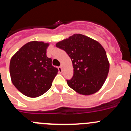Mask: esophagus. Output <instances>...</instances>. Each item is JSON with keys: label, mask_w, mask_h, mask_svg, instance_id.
Wrapping results in <instances>:
<instances>
[{"label": "esophagus", "mask_w": 131, "mask_h": 131, "mask_svg": "<svg viewBox=\"0 0 131 131\" xmlns=\"http://www.w3.org/2000/svg\"><path fill=\"white\" fill-rule=\"evenodd\" d=\"M58 71H59V73H61L62 72V67H58Z\"/></svg>", "instance_id": "obj_1"}]
</instances>
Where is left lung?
Returning a JSON list of instances; mask_svg holds the SVG:
<instances>
[{
  "label": "left lung",
  "mask_w": 131,
  "mask_h": 131,
  "mask_svg": "<svg viewBox=\"0 0 131 131\" xmlns=\"http://www.w3.org/2000/svg\"><path fill=\"white\" fill-rule=\"evenodd\" d=\"M56 47L63 50L72 61L73 76L67 83L83 95L98 92L104 83L110 63L104 48L98 41L81 34H74L57 42Z\"/></svg>",
  "instance_id": "8db88e82"
}]
</instances>
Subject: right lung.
<instances>
[{
    "label": "right lung",
    "instance_id": "add662e5",
    "mask_svg": "<svg viewBox=\"0 0 131 131\" xmlns=\"http://www.w3.org/2000/svg\"><path fill=\"white\" fill-rule=\"evenodd\" d=\"M48 43L31 41L12 57L10 74L12 82L26 96L36 98L48 91L58 72L47 56Z\"/></svg>",
    "mask_w": 131,
    "mask_h": 131
}]
</instances>
